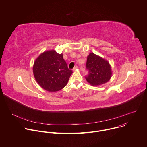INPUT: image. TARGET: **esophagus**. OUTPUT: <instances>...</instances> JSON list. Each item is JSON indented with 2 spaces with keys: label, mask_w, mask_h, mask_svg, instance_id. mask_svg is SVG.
I'll return each instance as SVG.
<instances>
[{
  "label": "esophagus",
  "mask_w": 147,
  "mask_h": 147,
  "mask_svg": "<svg viewBox=\"0 0 147 147\" xmlns=\"http://www.w3.org/2000/svg\"><path fill=\"white\" fill-rule=\"evenodd\" d=\"M78 66H76V67H74L73 68V71H76V70H77V69H78Z\"/></svg>",
  "instance_id": "obj_1"
}]
</instances>
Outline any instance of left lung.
Returning <instances> with one entry per match:
<instances>
[{"label":"left lung","mask_w":147,"mask_h":147,"mask_svg":"<svg viewBox=\"0 0 147 147\" xmlns=\"http://www.w3.org/2000/svg\"><path fill=\"white\" fill-rule=\"evenodd\" d=\"M86 69L88 70V74L86 76V79L94 86L107 82L112 76L109 62L94 53H90L87 57Z\"/></svg>","instance_id":"obj_1"}]
</instances>
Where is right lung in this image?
Returning a JSON list of instances; mask_svg holds the SVG:
<instances>
[{"label":"right lung","mask_w":147,"mask_h":147,"mask_svg":"<svg viewBox=\"0 0 147 147\" xmlns=\"http://www.w3.org/2000/svg\"><path fill=\"white\" fill-rule=\"evenodd\" d=\"M33 73L42 88L55 92L67 85L73 71L69 69L63 54L51 50L44 52L37 57L33 66Z\"/></svg>","instance_id":"right-lung-1"}]
</instances>
